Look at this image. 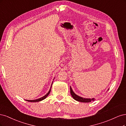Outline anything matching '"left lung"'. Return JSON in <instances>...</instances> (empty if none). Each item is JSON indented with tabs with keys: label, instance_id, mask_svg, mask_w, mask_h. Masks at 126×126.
I'll use <instances>...</instances> for the list:
<instances>
[{
	"label": "left lung",
	"instance_id": "1",
	"mask_svg": "<svg viewBox=\"0 0 126 126\" xmlns=\"http://www.w3.org/2000/svg\"><path fill=\"white\" fill-rule=\"evenodd\" d=\"M70 92H71V94L72 95V96L73 97L75 100L80 101V102H83V103H89L91 102L92 101H94L95 99L94 98H83V97H81L80 96H79L77 95H76L75 93L73 92V91H72V89L71 88V87H70Z\"/></svg>",
	"mask_w": 126,
	"mask_h": 126
}]
</instances>
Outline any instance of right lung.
Segmentation results:
<instances>
[{
	"mask_svg": "<svg viewBox=\"0 0 126 126\" xmlns=\"http://www.w3.org/2000/svg\"><path fill=\"white\" fill-rule=\"evenodd\" d=\"M51 88H50V91H48V92L47 93V94L45 96H44L43 97H41V98L37 99H35V100H27V101H29V102H38V101H41V100H42L45 99V98H46V97L48 95V94H50V92H51Z\"/></svg>",
	"mask_w": 126,
	"mask_h": 126,
	"instance_id": "add662e5",
	"label": "right lung"
}]
</instances>
